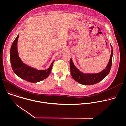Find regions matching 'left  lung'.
Instances as JSON below:
<instances>
[{
    "label": "left lung",
    "mask_w": 126,
    "mask_h": 126,
    "mask_svg": "<svg viewBox=\"0 0 126 126\" xmlns=\"http://www.w3.org/2000/svg\"><path fill=\"white\" fill-rule=\"evenodd\" d=\"M111 47L112 48V46ZM113 54V51L112 49L109 61L107 67L105 68V69L96 74L83 73L75 66L71 58L70 61V66L72 77L76 82L84 85H93L99 83L102 81L110 72L112 64Z\"/></svg>",
    "instance_id": "8db88e82"
}]
</instances>
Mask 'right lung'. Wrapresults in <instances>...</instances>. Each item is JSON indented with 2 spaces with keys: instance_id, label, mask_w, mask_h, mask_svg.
<instances>
[{
  "instance_id": "1",
  "label": "right lung",
  "mask_w": 126,
  "mask_h": 126,
  "mask_svg": "<svg viewBox=\"0 0 126 126\" xmlns=\"http://www.w3.org/2000/svg\"><path fill=\"white\" fill-rule=\"evenodd\" d=\"M18 35L13 42L10 51V63L15 74L21 79L31 83H37L46 79L50 74L53 65V61L47 70H38L25 64L19 57L17 51Z\"/></svg>"
}]
</instances>
